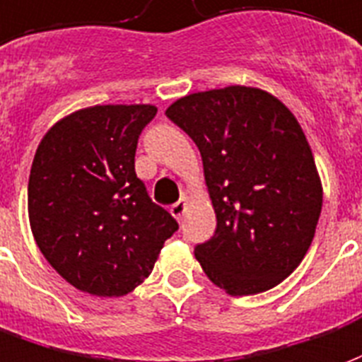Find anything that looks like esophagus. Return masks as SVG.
<instances>
[{"mask_svg": "<svg viewBox=\"0 0 362 362\" xmlns=\"http://www.w3.org/2000/svg\"><path fill=\"white\" fill-rule=\"evenodd\" d=\"M185 210H187V200H179V202H175L173 206H171V216L175 218V220H181L183 218Z\"/></svg>", "mask_w": 362, "mask_h": 362, "instance_id": "esophagus-1", "label": "esophagus"}]
</instances>
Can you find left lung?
Returning a JSON list of instances; mask_svg holds the SVG:
<instances>
[{"label": "left lung", "mask_w": 362, "mask_h": 362, "mask_svg": "<svg viewBox=\"0 0 362 362\" xmlns=\"http://www.w3.org/2000/svg\"><path fill=\"white\" fill-rule=\"evenodd\" d=\"M199 146L216 233L194 257L233 297L281 284L307 255L322 181L299 121L257 86L194 92L165 110Z\"/></svg>", "instance_id": "obj_1"}]
</instances>
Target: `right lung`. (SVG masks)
I'll return each mask as SVG.
<instances>
[{
    "label": "right lung",
    "instance_id": "1",
    "mask_svg": "<svg viewBox=\"0 0 362 362\" xmlns=\"http://www.w3.org/2000/svg\"><path fill=\"white\" fill-rule=\"evenodd\" d=\"M152 104L90 105L47 129L28 177L34 241L78 291L123 297L148 278L177 221L134 173Z\"/></svg>",
    "mask_w": 362,
    "mask_h": 362
}]
</instances>
